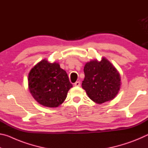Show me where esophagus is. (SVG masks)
<instances>
[{"mask_svg": "<svg viewBox=\"0 0 148 148\" xmlns=\"http://www.w3.org/2000/svg\"><path fill=\"white\" fill-rule=\"evenodd\" d=\"M74 86L76 87H79L80 86V82H76V83H74Z\"/></svg>", "mask_w": 148, "mask_h": 148, "instance_id": "esophagus-1", "label": "esophagus"}]
</instances>
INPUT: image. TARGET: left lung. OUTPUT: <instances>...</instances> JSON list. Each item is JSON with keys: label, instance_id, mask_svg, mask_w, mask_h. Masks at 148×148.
Wrapping results in <instances>:
<instances>
[{"label": "left lung", "instance_id": "left-lung-1", "mask_svg": "<svg viewBox=\"0 0 148 148\" xmlns=\"http://www.w3.org/2000/svg\"><path fill=\"white\" fill-rule=\"evenodd\" d=\"M82 88L92 101L102 104L111 101L118 93L121 86L119 72L106 58L92 60L84 66Z\"/></svg>", "mask_w": 148, "mask_h": 148}]
</instances>
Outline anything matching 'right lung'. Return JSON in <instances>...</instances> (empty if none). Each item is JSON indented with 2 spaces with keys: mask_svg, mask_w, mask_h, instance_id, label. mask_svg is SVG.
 <instances>
[{
  "mask_svg": "<svg viewBox=\"0 0 148 148\" xmlns=\"http://www.w3.org/2000/svg\"><path fill=\"white\" fill-rule=\"evenodd\" d=\"M29 89L39 104L56 108L66 98L72 87L68 75L57 62L50 63L43 59L32 68L29 74Z\"/></svg>",
  "mask_w": 148,
  "mask_h": 148,
  "instance_id": "obj_1",
  "label": "right lung"
}]
</instances>
